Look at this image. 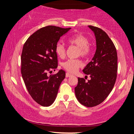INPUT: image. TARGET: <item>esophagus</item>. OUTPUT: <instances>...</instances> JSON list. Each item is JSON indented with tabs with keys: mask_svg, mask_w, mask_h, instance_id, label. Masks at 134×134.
Wrapping results in <instances>:
<instances>
[{
	"mask_svg": "<svg viewBox=\"0 0 134 134\" xmlns=\"http://www.w3.org/2000/svg\"><path fill=\"white\" fill-rule=\"evenodd\" d=\"M72 76V75L70 74V73H69V72L66 73V77H71Z\"/></svg>",
	"mask_w": 134,
	"mask_h": 134,
	"instance_id": "34e87169",
	"label": "esophagus"
}]
</instances>
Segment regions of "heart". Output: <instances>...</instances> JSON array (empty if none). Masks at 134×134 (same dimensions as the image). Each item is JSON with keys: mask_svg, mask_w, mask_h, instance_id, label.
Instances as JSON below:
<instances>
[{"mask_svg": "<svg viewBox=\"0 0 134 134\" xmlns=\"http://www.w3.org/2000/svg\"><path fill=\"white\" fill-rule=\"evenodd\" d=\"M67 41L71 44L76 46L79 48L78 55L83 57H86L90 52L89 46V40L83 35L77 34L71 35L68 37ZM55 52L59 57L63 58L65 57V47L62 44L58 43L56 46ZM82 66V63L79 59H69L63 63V67L68 72L74 73Z\"/></svg>", "mask_w": 134, "mask_h": 134, "instance_id": "b5f03b06", "label": "heart"}]
</instances>
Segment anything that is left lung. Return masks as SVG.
Listing matches in <instances>:
<instances>
[{
  "instance_id": "obj_1",
  "label": "left lung",
  "mask_w": 134,
  "mask_h": 134,
  "mask_svg": "<svg viewBox=\"0 0 134 134\" xmlns=\"http://www.w3.org/2000/svg\"><path fill=\"white\" fill-rule=\"evenodd\" d=\"M94 33L96 50L91 61L83 69L91 79L85 82L78 77L75 94L84 106L92 107L102 103L114 87L118 69L117 52L114 44L106 33L98 27L88 25Z\"/></svg>"
}]
</instances>
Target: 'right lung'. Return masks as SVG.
Segmentation results:
<instances>
[{
    "mask_svg": "<svg viewBox=\"0 0 134 134\" xmlns=\"http://www.w3.org/2000/svg\"><path fill=\"white\" fill-rule=\"evenodd\" d=\"M71 28L49 25L33 34L24 44L21 55V74L29 94L44 107L53 104L65 71L47 76V71L58 66L56 46L60 38Z\"/></svg>",
    "mask_w": 134,
    "mask_h": 134,
    "instance_id": "obj_1",
    "label": "right lung"
}]
</instances>
